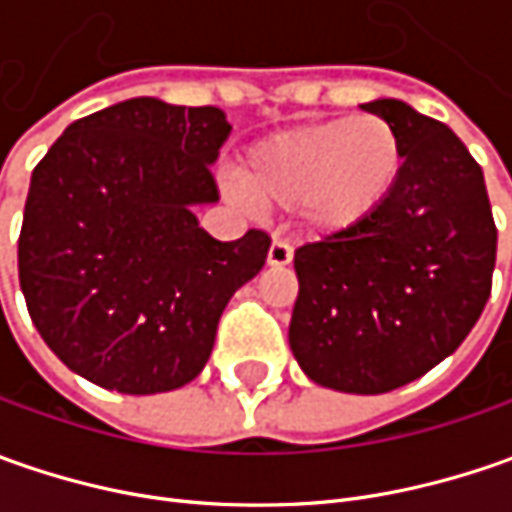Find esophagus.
Listing matches in <instances>:
<instances>
[{"label":"esophagus","mask_w":512,"mask_h":512,"mask_svg":"<svg viewBox=\"0 0 512 512\" xmlns=\"http://www.w3.org/2000/svg\"><path fill=\"white\" fill-rule=\"evenodd\" d=\"M293 262V247L285 239H276L270 250H267V265L270 267H285Z\"/></svg>","instance_id":"esophagus-1"}]
</instances>
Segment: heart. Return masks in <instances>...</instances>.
Listing matches in <instances>:
<instances>
[{
    "mask_svg": "<svg viewBox=\"0 0 512 512\" xmlns=\"http://www.w3.org/2000/svg\"><path fill=\"white\" fill-rule=\"evenodd\" d=\"M402 173L396 128L376 113H359L256 142L236 168V185L250 205H296L307 230L344 233L382 210Z\"/></svg>",
    "mask_w": 512,
    "mask_h": 512,
    "instance_id": "obj_1",
    "label": "heart"
}]
</instances>
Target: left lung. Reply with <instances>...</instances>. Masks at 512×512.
<instances>
[{
	"instance_id": "8db88e82",
	"label": "left lung",
	"mask_w": 512,
	"mask_h": 512,
	"mask_svg": "<svg viewBox=\"0 0 512 512\" xmlns=\"http://www.w3.org/2000/svg\"><path fill=\"white\" fill-rule=\"evenodd\" d=\"M362 108L399 133L402 182L364 225L296 250L290 350L316 384L376 396L467 339L490 299L499 233L482 168L453 130L399 99Z\"/></svg>"
}]
</instances>
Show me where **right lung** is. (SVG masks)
<instances>
[{
  "mask_svg": "<svg viewBox=\"0 0 512 512\" xmlns=\"http://www.w3.org/2000/svg\"><path fill=\"white\" fill-rule=\"evenodd\" d=\"M219 108L128 99L76 119L30 176L19 285L50 350L88 382L150 396L193 382L219 316L265 265V230L205 233Z\"/></svg>",
  "mask_w": 512,
  "mask_h": 512,
  "instance_id": "right-lung-1",
  "label": "right lung"
}]
</instances>
